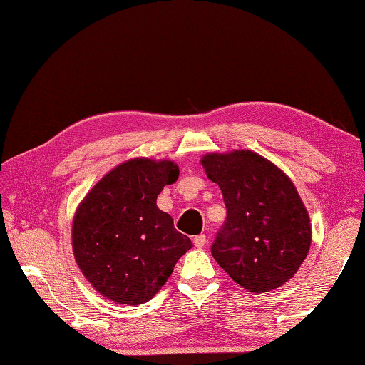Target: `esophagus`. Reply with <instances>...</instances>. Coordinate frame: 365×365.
<instances>
[{
  "label": "esophagus",
  "instance_id": "esophagus-1",
  "mask_svg": "<svg viewBox=\"0 0 365 365\" xmlns=\"http://www.w3.org/2000/svg\"><path fill=\"white\" fill-rule=\"evenodd\" d=\"M193 242L197 249H202L205 244H207V237H205V235H197V236H195Z\"/></svg>",
  "mask_w": 365,
  "mask_h": 365
}]
</instances>
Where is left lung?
<instances>
[{
    "label": "left lung",
    "instance_id": "obj_1",
    "mask_svg": "<svg viewBox=\"0 0 365 365\" xmlns=\"http://www.w3.org/2000/svg\"><path fill=\"white\" fill-rule=\"evenodd\" d=\"M201 164L227 205V222L210 247L217 263L249 292L281 287L311 246L309 215L295 185L249 150L204 155Z\"/></svg>",
    "mask_w": 365,
    "mask_h": 365
}]
</instances>
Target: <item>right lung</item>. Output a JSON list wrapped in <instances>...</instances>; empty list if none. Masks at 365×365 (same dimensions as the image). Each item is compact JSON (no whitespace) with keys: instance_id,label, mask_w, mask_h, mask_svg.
<instances>
[{"instance_id":"right-lung-1","label":"right lung","mask_w":365,"mask_h":365,"mask_svg":"<svg viewBox=\"0 0 365 365\" xmlns=\"http://www.w3.org/2000/svg\"><path fill=\"white\" fill-rule=\"evenodd\" d=\"M177 178L174 161L135 158L110 170L78 205L71 227L75 260L111 302H148L193 247L156 205L158 195Z\"/></svg>"}]
</instances>
